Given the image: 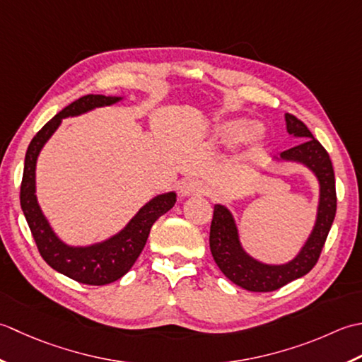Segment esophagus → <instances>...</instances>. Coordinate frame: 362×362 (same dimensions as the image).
<instances>
[{
  "label": "esophagus",
  "mask_w": 362,
  "mask_h": 362,
  "mask_svg": "<svg viewBox=\"0 0 362 362\" xmlns=\"http://www.w3.org/2000/svg\"><path fill=\"white\" fill-rule=\"evenodd\" d=\"M208 189L204 184L198 180H186L181 184L180 194L182 197H192V195H204Z\"/></svg>",
  "instance_id": "esophagus-1"
}]
</instances>
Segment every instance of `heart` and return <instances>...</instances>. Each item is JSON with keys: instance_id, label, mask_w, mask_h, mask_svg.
Segmentation results:
<instances>
[{"instance_id": "obj_1", "label": "heart", "mask_w": 362, "mask_h": 362, "mask_svg": "<svg viewBox=\"0 0 362 362\" xmlns=\"http://www.w3.org/2000/svg\"><path fill=\"white\" fill-rule=\"evenodd\" d=\"M214 134L228 145L235 144L240 140L242 145L256 146L262 142L265 132L259 123L247 124L245 120L231 119L220 123L216 131H214Z\"/></svg>"}]
</instances>
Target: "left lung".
Returning a JSON list of instances; mask_svg holds the SVG:
<instances>
[{"instance_id":"8db88e82","label":"left lung","mask_w":362,"mask_h":362,"mask_svg":"<svg viewBox=\"0 0 362 362\" xmlns=\"http://www.w3.org/2000/svg\"><path fill=\"white\" fill-rule=\"evenodd\" d=\"M289 136L298 139L297 146L272 158L276 164H298L311 172L319 182V202L311 233L292 259L279 264L264 262L250 255L242 245L238 222L225 204H214L209 247L222 274L235 286L250 292L276 291L293 279L305 276L319 259L323 243L336 216L334 170L327 150L314 139L303 122L284 115Z\"/></svg>"}]
</instances>
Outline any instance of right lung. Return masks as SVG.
<instances>
[{
  "label": "right lung",
  "mask_w": 362,
  "mask_h": 362,
  "mask_svg": "<svg viewBox=\"0 0 362 362\" xmlns=\"http://www.w3.org/2000/svg\"><path fill=\"white\" fill-rule=\"evenodd\" d=\"M124 97H105V95H86L73 101L56 114L43 127L28 146L25 156V170L20 189V204L43 259L59 274L88 286H105L127 275L137 261L139 255L148 239L153 223L170 211L176 203V192H164L153 197L140 208L136 216L119 233L110 238L88 243L70 245L59 238L49 220L43 214L35 195V170L43 146L61 127L64 119L79 117L97 107L112 106Z\"/></svg>",
  "instance_id": "obj_1"
}]
</instances>
